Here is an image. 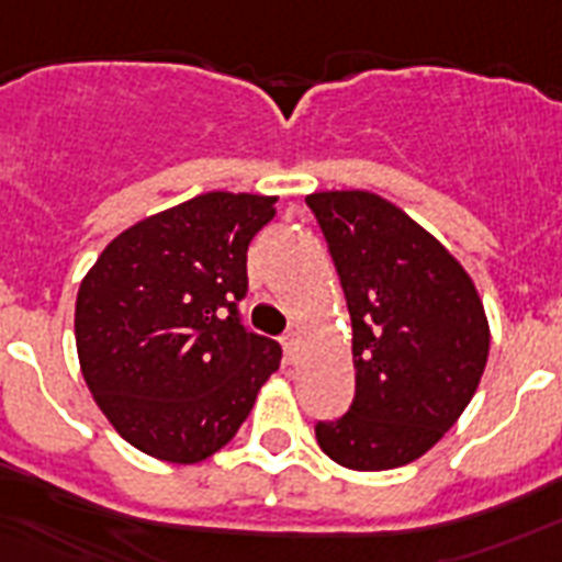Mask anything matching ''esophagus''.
Masks as SVG:
<instances>
[{"instance_id": "obj_1", "label": "esophagus", "mask_w": 562, "mask_h": 562, "mask_svg": "<svg viewBox=\"0 0 562 562\" xmlns=\"http://www.w3.org/2000/svg\"><path fill=\"white\" fill-rule=\"evenodd\" d=\"M281 342H284V351H286V360H297V331H286L284 337H281Z\"/></svg>"}]
</instances>
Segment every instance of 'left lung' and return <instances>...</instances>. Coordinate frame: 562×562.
<instances>
[{"instance_id":"left-lung-1","label":"left lung","mask_w":562,"mask_h":562,"mask_svg":"<svg viewBox=\"0 0 562 562\" xmlns=\"http://www.w3.org/2000/svg\"><path fill=\"white\" fill-rule=\"evenodd\" d=\"M351 315L355 402L317 422L340 467L411 464L456 425L490 357V321L459 258L394 202L371 191L306 196Z\"/></svg>"}]
</instances>
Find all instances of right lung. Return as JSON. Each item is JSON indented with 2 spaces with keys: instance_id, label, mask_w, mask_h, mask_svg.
Listing matches in <instances>:
<instances>
[{
  "instance_id": "obj_1",
  "label": "right lung",
  "mask_w": 562,
  "mask_h": 562,
  "mask_svg": "<svg viewBox=\"0 0 562 562\" xmlns=\"http://www.w3.org/2000/svg\"><path fill=\"white\" fill-rule=\"evenodd\" d=\"M278 196L211 191L114 236L76 301L78 362L112 428L146 456L196 464L222 450L281 366L238 324L247 247Z\"/></svg>"
}]
</instances>
